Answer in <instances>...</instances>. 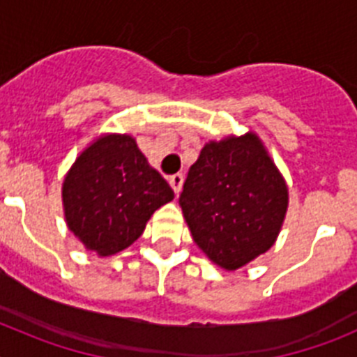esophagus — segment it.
I'll list each match as a JSON object with an SVG mask.
<instances>
[{"mask_svg":"<svg viewBox=\"0 0 357 357\" xmlns=\"http://www.w3.org/2000/svg\"><path fill=\"white\" fill-rule=\"evenodd\" d=\"M168 181H169V185L173 188V191H175V195L181 193L182 184H184V175H182V173H175V175L169 176Z\"/></svg>","mask_w":357,"mask_h":357,"instance_id":"obj_1","label":"esophagus"}]
</instances>
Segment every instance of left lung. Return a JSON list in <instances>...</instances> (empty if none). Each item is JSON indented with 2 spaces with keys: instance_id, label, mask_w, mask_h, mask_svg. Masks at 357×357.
I'll list each match as a JSON object with an SVG mask.
<instances>
[{
  "instance_id": "1",
  "label": "left lung",
  "mask_w": 357,
  "mask_h": 357,
  "mask_svg": "<svg viewBox=\"0 0 357 357\" xmlns=\"http://www.w3.org/2000/svg\"><path fill=\"white\" fill-rule=\"evenodd\" d=\"M288 200L284 176L252 130L206 143L178 198L197 247L227 272L273 247Z\"/></svg>"
}]
</instances>
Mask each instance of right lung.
Here are the masks:
<instances>
[{
	"mask_svg": "<svg viewBox=\"0 0 357 357\" xmlns=\"http://www.w3.org/2000/svg\"><path fill=\"white\" fill-rule=\"evenodd\" d=\"M173 198V189L128 134L96 137L62 182L68 229L100 257L130 247L151 214Z\"/></svg>",
	"mask_w": 357,
	"mask_h": 357,
	"instance_id": "obj_1",
	"label": "right lung"
}]
</instances>
